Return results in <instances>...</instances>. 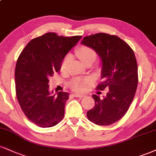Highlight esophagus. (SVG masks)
<instances>
[{"label": "esophagus", "instance_id": "obj_1", "mask_svg": "<svg viewBox=\"0 0 156 156\" xmlns=\"http://www.w3.org/2000/svg\"><path fill=\"white\" fill-rule=\"evenodd\" d=\"M73 95H74L75 97H78V98H82V97L85 96V95L81 94H73Z\"/></svg>", "mask_w": 156, "mask_h": 156}]
</instances>
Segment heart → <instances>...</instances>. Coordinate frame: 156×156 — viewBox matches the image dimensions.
Wrapping results in <instances>:
<instances>
[{"instance_id": "heart-1", "label": "heart", "mask_w": 156, "mask_h": 156, "mask_svg": "<svg viewBox=\"0 0 156 156\" xmlns=\"http://www.w3.org/2000/svg\"><path fill=\"white\" fill-rule=\"evenodd\" d=\"M76 54L84 65L89 62L93 63L97 58V54L95 51L93 50L91 48L88 47V46H81L76 51ZM71 59H72V57H71L70 55H67L66 57L64 58L62 62L61 67H60V70H61L62 72H66L67 67H68V64L70 62ZM89 83V80L76 78L71 81L70 86L71 89L74 90V91H81L85 89V88Z\"/></svg>"}]
</instances>
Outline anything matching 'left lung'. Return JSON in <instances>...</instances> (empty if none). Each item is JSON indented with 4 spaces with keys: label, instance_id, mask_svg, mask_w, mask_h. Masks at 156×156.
Segmentation results:
<instances>
[{
    "label": "left lung",
    "instance_id": "1",
    "mask_svg": "<svg viewBox=\"0 0 156 156\" xmlns=\"http://www.w3.org/2000/svg\"><path fill=\"white\" fill-rule=\"evenodd\" d=\"M81 44L94 50L102 60L103 82L97 89L109 88L103 99L92 95L95 105L87 112V118L97 125H111L128 111L136 93L138 68L134 53L119 37L107 33L84 37Z\"/></svg>",
    "mask_w": 156,
    "mask_h": 156
}]
</instances>
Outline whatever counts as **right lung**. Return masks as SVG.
I'll use <instances>...</instances> for the list:
<instances>
[{
  "mask_svg": "<svg viewBox=\"0 0 156 156\" xmlns=\"http://www.w3.org/2000/svg\"><path fill=\"white\" fill-rule=\"evenodd\" d=\"M81 37L48 33L31 40L20 54L15 68L16 94L24 115L35 125L48 128L62 120L69 94H52L48 78L59 72L65 55Z\"/></svg>",
  "mask_w": 156,
  "mask_h": 156,
  "instance_id": "obj_1",
  "label": "right lung"
}]
</instances>
